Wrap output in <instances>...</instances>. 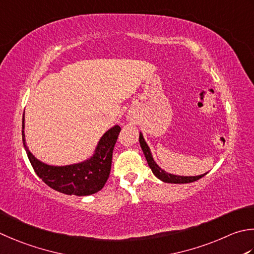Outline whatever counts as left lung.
I'll return each mask as SVG.
<instances>
[{"mask_svg": "<svg viewBox=\"0 0 254 254\" xmlns=\"http://www.w3.org/2000/svg\"><path fill=\"white\" fill-rule=\"evenodd\" d=\"M140 144H141V147L143 150L144 155H145V157H146L148 166H150L153 174L158 178V180H161L165 183H171V184H187V183H192V182L200 180L201 177H203L207 174V173L202 174V175H199V176H177V175H172V174H168L165 171H163L162 168L158 166L155 162H154L153 156H152L151 151H150V147L147 146L146 142L144 141L142 133H140Z\"/></svg>", "mask_w": 254, "mask_h": 254, "instance_id": "left-lung-1", "label": "left lung"}]
</instances>
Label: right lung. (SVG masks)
<instances>
[{
  "mask_svg": "<svg viewBox=\"0 0 254 254\" xmlns=\"http://www.w3.org/2000/svg\"><path fill=\"white\" fill-rule=\"evenodd\" d=\"M22 137L25 151L35 173L53 190L66 195L88 196L102 190L111 171L112 153L121 127L116 126L103 134L93 156L82 163L67 166H51L38 161L25 144L24 116Z\"/></svg>",
  "mask_w": 254,
  "mask_h": 254,
  "instance_id": "obj_1",
  "label": "right lung"
}]
</instances>
